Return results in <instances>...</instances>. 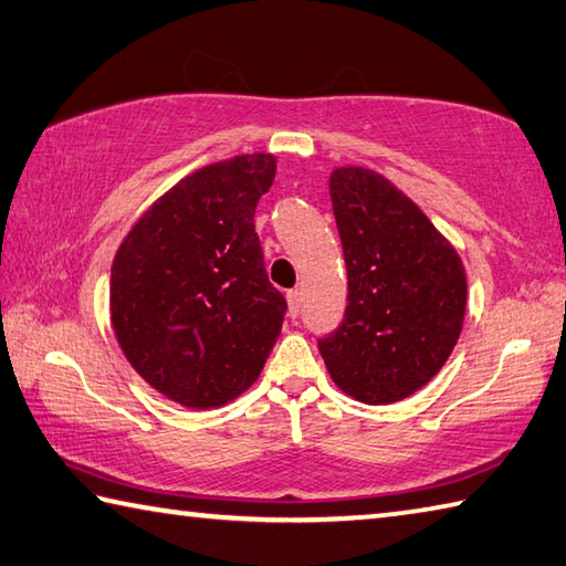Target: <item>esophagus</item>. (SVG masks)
Listing matches in <instances>:
<instances>
[{
	"instance_id": "esophagus-1",
	"label": "esophagus",
	"mask_w": 566,
	"mask_h": 566,
	"mask_svg": "<svg viewBox=\"0 0 566 566\" xmlns=\"http://www.w3.org/2000/svg\"><path fill=\"white\" fill-rule=\"evenodd\" d=\"M286 304H290V316H300L302 312V292L300 290H292L286 292Z\"/></svg>"
}]
</instances>
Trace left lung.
Returning <instances> with one entry per match:
<instances>
[{
	"label": "left lung",
	"instance_id": "1",
	"mask_svg": "<svg viewBox=\"0 0 566 566\" xmlns=\"http://www.w3.org/2000/svg\"><path fill=\"white\" fill-rule=\"evenodd\" d=\"M348 296L342 326L318 338L332 381L386 406L433 378L465 318V266L423 210L381 172L336 168L328 178Z\"/></svg>",
	"mask_w": 566,
	"mask_h": 566
}]
</instances>
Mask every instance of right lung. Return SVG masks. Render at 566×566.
<instances>
[{
  "mask_svg": "<svg viewBox=\"0 0 566 566\" xmlns=\"http://www.w3.org/2000/svg\"><path fill=\"white\" fill-rule=\"evenodd\" d=\"M270 153L182 178L143 212L111 266V324L146 381L180 406L218 408L260 376L286 302L266 280L254 210Z\"/></svg>",
  "mask_w": 566,
  "mask_h": 566,
  "instance_id": "right-lung-1",
  "label": "right lung"
}]
</instances>
